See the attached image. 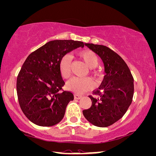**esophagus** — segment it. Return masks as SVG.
Here are the masks:
<instances>
[{"mask_svg": "<svg viewBox=\"0 0 156 156\" xmlns=\"http://www.w3.org/2000/svg\"><path fill=\"white\" fill-rule=\"evenodd\" d=\"M82 96L81 95H79V94H75L74 95V98L75 99H80V98H82Z\"/></svg>", "mask_w": 156, "mask_h": 156, "instance_id": "esophagus-1", "label": "esophagus"}]
</instances>
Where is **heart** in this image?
Wrapping results in <instances>:
<instances>
[{"mask_svg": "<svg viewBox=\"0 0 156 156\" xmlns=\"http://www.w3.org/2000/svg\"><path fill=\"white\" fill-rule=\"evenodd\" d=\"M85 61L87 65L90 69H94L98 66L99 59L98 55L90 50H84L78 53ZM71 63L72 57L69 54H65L61 58L58 63L59 71L61 75L63 78H68L71 74ZM94 82L89 78H81L74 76L69 80L66 83V88L73 93L81 94L84 92L93 89Z\"/></svg>", "mask_w": 156, "mask_h": 156, "instance_id": "b5f03b06", "label": "heart"}]
</instances>
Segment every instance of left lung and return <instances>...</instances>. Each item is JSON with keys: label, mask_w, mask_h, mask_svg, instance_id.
I'll return each mask as SVG.
<instances>
[{"label": "left lung", "mask_w": 156, "mask_h": 156, "mask_svg": "<svg viewBox=\"0 0 156 156\" xmlns=\"http://www.w3.org/2000/svg\"><path fill=\"white\" fill-rule=\"evenodd\" d=\"M103 61L105 75L98 89V98L90 95L92 105L82 111L88 122L99 127H107L119 121L131 105L134 79L125 61L114 51L102 45L85 43Z\"/></svg>", "instance_id": "obj_1"}]
</instances>
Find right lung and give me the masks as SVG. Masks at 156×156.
<instances>
[{
	"instance_id": "obj_1",
	"label": "right lung",
	"mask_w": 156,
	"mask_h": 156,
	"mask_svg": "<svg viewBox=\"0 0 156 156\" xmlns=\"http://www.w3.org/2000/svg\"><path fill=\"white\" fill-rule=\"evenodd\" d=\"M80 47H84L82 42L53 40L30 53L23 63L17 76V96L24 114L34 124L53 126L64 116L74 95L61 91L65 82L58 63L63 55Z\"/></svg>"
}]
</instances>
